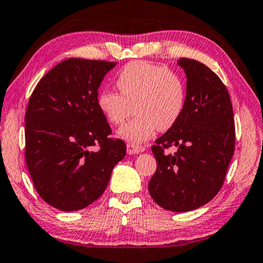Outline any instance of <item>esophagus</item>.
Returning a JSON list of instances; mask_svg holds the SVG:
<instances>
[{"label": "esophagus", "mask_w": 263, "mask_h": 263, "mask_svg": "<svg viewBox=\"0 0 263 263\" xmlns=\"http://www.w3.org/2000/svg\"><path fill=\"white\" fill-rule=\"evenodd\" d=\"M144 145H139V144H127V153L128 154H138L140 152L145 151Z\"/></svg>", "instance_id": "34e87169"}]
</instances>
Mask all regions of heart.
<instances>
[{
    "label": "heart",
    "mask_w": 263,
    "mask_h": 263,
    "mask_svg": "<svg viewBox=\"0 0 263 263\" xmlns=\"http://www.w3.org/2000/svg\"><path fill=\"white\" fill-rule=\"evenodd\" d=\"M116 92L103 90L98 106L111 124L120 125L131 116L137 117L120 128L118 136L130 143L147 140L157 130L167 131L182 114L186 99L185 83L173 70L145 61H133L117 76Z\"/></svg>",
    "instance_id": "b5f03b06"
}]
</instances>
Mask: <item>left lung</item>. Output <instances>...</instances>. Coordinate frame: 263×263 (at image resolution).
<instances>
[{
    "instance_id": "1",
    "label": "left lung",
    "mask_w": 263,
    "mask_h": 263,
    "mask_svg": "<svg viewBox=\"0 0 263 263\" xmlns=\"http://www.w3.org/2000/svg\"><path fill=\"white\" fill-rule=\"evenodd\" d=\"M186 99L178 122L156 140L157 170L148 184L152 199L172 212L197 210L221 189L234 154L235 125L228 91L205 64L180 58ZM177 147V152L164 149Z\"/></svg>"
}]
</instances>
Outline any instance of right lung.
<instances>
[{
    "instance_id": "obj_1",
    "label": "right lung",
    "mask_w": 263,
    "mask_h": 263,
    "mask_svg": "<svg viewBox=\"0 0 263 263\" xmlns=\"http://www.w3.org/2000/svg\"><path fill=\"white\" fill-rule=\"evenodd\" d=\"M117 63L69 58L36 85L26 112V161L37 193L60 211L83 210L105 191L126 154L98 106V89ZM98 146V152H91Z\"/></svg>"
}]
</instances>
